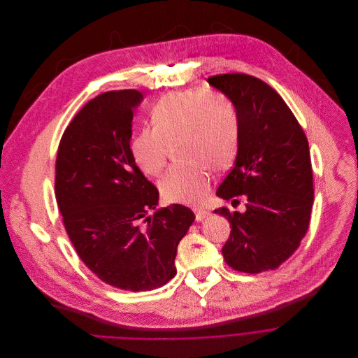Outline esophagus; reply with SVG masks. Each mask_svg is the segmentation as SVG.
Returning <instances> with one entry per match:
<instances>
[{
  "label": "esophagus",
  "mask_w": 358,
  "mask_h": 358,
  "mask_svg": "<svg viewBox=\"0 0 358 358\" xmlns=\"http://www.w3.org/2000/svg\"><path fill=\"white\" fill-rule=\"evenodd\" d=\"M210 214V211L208 210H204V208H196L194 210V216H196V220L197 222H201V220H204L207 216Z\"/></svg>",
  "instance_id": "34e87169"
}]
</instances>
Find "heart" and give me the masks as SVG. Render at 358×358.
<instances>
[{
    "instance_id": "obj_1",
    "label": "heart",
    "mask_w": 358,
    "mask_h": 358,
    "mask_svg": "<svg viewBox=\"0 0 358 358\" xmlns=\"http://www.w3.org/2000/svg\"><path fill=\"white\" fill-rule=\"evenodd\" d=\"M151 124L131 141L136 165L148 175H159L171 145L182 141L180 152L192 162L172 166L159 183L161 193L171 203L201 201L210 187V166L226 171L238 154L241 117L237 106L210 90L171 93L152 107Z\"/></svg>"
}]
</instances>
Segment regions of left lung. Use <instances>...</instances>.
I'll list each match as a JSON object with an SVG mask.
<instances>
[{
	"label": "left lung",
	"instance_id": "8db88e82",
	"mask_svg": "<svg viewBox=\"0 0 358 358\" xmlns=\"http://www.w3.org/2000/svg\"><path fill=\"white\" fill-rule=\"evenodd\" d=\"M207 82L234 101L241 117L236 164L216 194L245 199V211L214 210L230 226L222 252L238 272L259 273L287 261L305 237L313 204L308 138L291 108L265 82L244 73Z\"/></svg>",
	"mask_w": 358,
	"mask_h": 358
}]
</instances>
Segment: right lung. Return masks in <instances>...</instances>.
Returning a JSON list of instances; mask_svg holds the SVG:
<instances>
[{"label": "right lung", "instance_id": "right-lung-1", "mask_svg": "<svg viewBox=\"0 0 358 358\" xmlns=\"http://www.w3.org/2000/svg\"><path fill=\"white\" fill-rule=\"evenodd\" d=\"M142 99L138 90H114L90 100L64 129L55 166L56 201L78 255L103 282L132 292L175 276L178 244L194 222L182 204L157 210L159 192L131 154Z\"/></svg>", "mask_w": 358, "mask_h": 358}]
</instances>
